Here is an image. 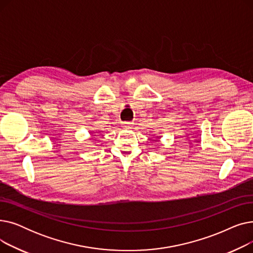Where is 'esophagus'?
<instances>
[{
  "label": "esophagus",
  "instance_id": "obj_1",
  "mask_svg": "<svg viewBox=\"0 0 253 253\" xmlns=\"http://www.w3.org/2000/svg\"><path fill=\"white\" fill-rule=\"evenodd\" d=\"M132 125H133V122H128V121L122 122V126H123L124 128H130Z\"/></svg>",
  "mask_w": 253,
  "mask_h": 253
}]
</instances>
